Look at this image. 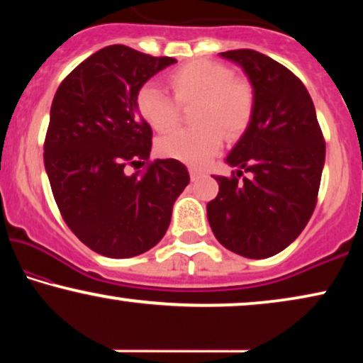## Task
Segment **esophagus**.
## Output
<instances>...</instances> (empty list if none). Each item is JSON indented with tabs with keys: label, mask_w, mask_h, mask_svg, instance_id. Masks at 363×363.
I'll return each mask as SVG.
<instances>
[{
	"label": "esophagus",
	"mask_w": 363,
	"mask_h": 363,
	"mask_svg": "<svg viewBox=\"0 0 363 363\" xmlns=\"http://www.w3.org/2000/svg\"><path fill=\"white\" fill-rule=\"evenodd\" d=\"M200 175H201V170H196V168H190V178L193 182H195Z\"/></svg>",
	"instance_id": "obj_1"
}]
</instances>
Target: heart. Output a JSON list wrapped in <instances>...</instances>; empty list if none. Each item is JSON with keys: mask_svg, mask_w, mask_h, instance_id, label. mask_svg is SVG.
Wrapping results in <instances>:
<instances>
[{"mask_svg": "<svg viewBox=\"0 0 363 363\" xmlns=\"http://www.w3.org/2000/svg\"><path fill=\"white\" fill-rule=\"evenodd\" d=\"M173 97L152 84L137 92V111L157 132H168L180 122V106L195 104L191 122L162 137L160 155L188 165L203 167L221 150L223 138L236 140L251 125L256 112V91L247 77L233 76L225 64L195 59L173 69L167 76Z\"/></svg>", "mask_w": 363, "mask_h": 363, "instance_id": "1", "label": "heart"}]
</instances>
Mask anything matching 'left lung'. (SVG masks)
Returning a JSON list of instances; mask_svg holds the SVG:
<instances>
[{"label":"left lung","mask_w":363,"mask_h":363,"mask_svg":"<svg viewBox=\"0 0 363 363\" xmlns=\"http://www.w3.org/2000/svg\"><path fill=\"white\" fill-rule=\"evenodd\" d=\"M221 56L245 69L256 91V112L228 155V163L240 170L215 177L220 191L206 205L208 221L226 250L264 259L289 246L309 223L325 140L314 102L296 74L252 49Z\"/></svg>","instance_id":"left-lung-1"}]
</instances>
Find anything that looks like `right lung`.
Returning <instances> with one entry per match:
<instances>
[{
	"mask_svg": "<svg viewBox=\"0 0 363 363\" xmlns=\"http://www.w3.org/2000/svg\"><path fill=\"white\" fill-rule=\"evenodd\" d=\"M175 62L113 44L67 74L52 99L44 167L62 220L97 255L123 259L155 246L190 183L182 162L150 160L152 127L135 104L138 89Z\"/></svg>",
	"mask_w": 363,
	"mask_h": 363,
	"instance_id": "right-lung-1",
	"label": "right lung"
}]
</instances>
